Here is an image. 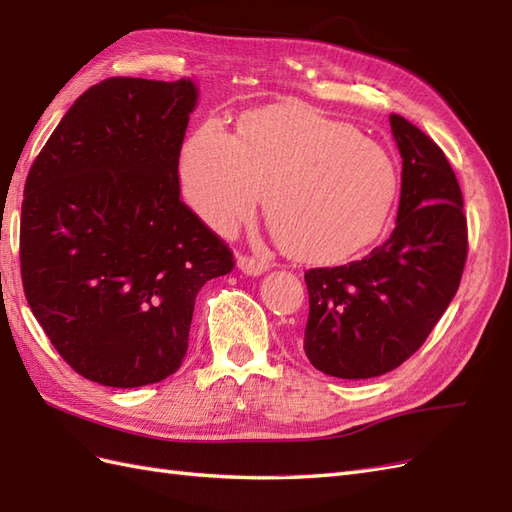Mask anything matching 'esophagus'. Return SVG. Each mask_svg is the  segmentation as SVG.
I'll return each instance as SVG.
<instances>
[{"instance_id":"1","label":"esophagus","mask_w":512,"mask_h":512,"mask_svg":"<svg viewBox=\"0 0 512 512\" xmlns=\"http://www.w3.org/2000/svg\"><path fill=\"white\" fill-rule=\"evenodd\" d=\"M237 265L247 275H260V273H265L271 267L269 260H262V258H256V256H247V254H241L237 258Z\"/></svg>"}]
</instances>
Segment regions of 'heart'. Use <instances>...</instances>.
I'll list each match as a JSON object with an SVG mask.
<instances>
[{
    "label": "heart",
    "instance_id": "1",
    "mask_svg": "<svg viewBox=\"0 0 512 512\" xmlns=\"http://www.w3.org/2000/svg\"><path fill=\"white\" fill-rule=\"evenodd\" d=\"M189 206L217 232H232L267 196V224L295 258L336 262L375 241L394 209L390 155L351 124L314 109H256L237 124L193 129L178 157Z\"/></svg>",
    "mask_w": 512,
    "mask_h": 512
}]
</instances>
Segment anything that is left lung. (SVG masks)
Returning a JSON list of instances; mask_svg holds the SVG:
<instances>
[{"label": "left lung", "instance_id": "left-lung-1", "mask_svg": "<svg viewBox=\"0 0 512 512\" xmlns=\"http://www.w3.org/2000/svg\"><path fill=\"white\" fill-rule=\"evenodd\" d=\"M403 157L396 228L362 260L306 271L303 351L338 379H370L416 353L457 295L467 258L463 193L431 137L392 114Z\"/></svg>", "mask_w": 512, "mask_h": 512}]
</instances>
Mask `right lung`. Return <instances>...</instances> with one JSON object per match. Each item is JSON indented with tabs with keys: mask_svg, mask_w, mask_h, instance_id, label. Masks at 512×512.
I'll return each mask as SVG.
<instances>
[{
	"mask_svg": "<svg viewBox=\"0 0 512 512\" xmlns=\"http://www.w3.org/2000/svg\"><path fill=\"white\" fill-rule=\"evenodd\" d=\"M196 101L191 79H105L71 105L27 174V303L64 362L109 388L174 375L198 290L234 267L181 200Z\"/></svg>",
	"mask_w": 512,
	"mask_h": 512,
	"instance_id": "1",
	"label": "right lung"
}]
</instances>
